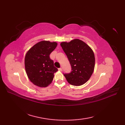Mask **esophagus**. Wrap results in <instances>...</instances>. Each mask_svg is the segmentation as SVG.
Segmentation results:
<instances>
[{
	"mask_svg": "<svg viewBox=\"0 0 125 125\" xmlns=\"http://www.w3.org/2000/svg\"><path fill=\"white\" fill-rule=\"evenodd\" d=\"M58 70H59L60 71H62V68H58Z\"/></svg>",
	"mask_w": 125,
	"mask_h": 125,
	"instance_id": "esophagus-1",
	"label": "esophagus"
}]
</instances>
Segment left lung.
<instances>
[{"mask_svg":"<svg viewBox=\"0 0 125 125\" xmlns=\"http://www.w3.org/2000/svg\"><path fill=\"white\" fill-rule=\"evenodd\" d=\"M60 45L71 66V73L63 74L68 82L74 86L84 84L92 75L95 66V56L92 50L79 39L68 43L63 42Z\"/></svg>","mask_w":125,"mask_h":125,"instance_id":"1","label":"left lung"}]
</instances>
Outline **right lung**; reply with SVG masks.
I'll list each match as a JSON object with an SVG mask.
<instances>
[{
    "label": "right lung",
    "mask_w": 125,
    "mask_h": 125,
    "mask_svg": "<svg viewBox=\"0 0 125 125\" xmlns=\"http://www.w3.org/2000/svg\"><path fill=\"white\" fill-rule=\"evenodd\" d=\"M55 42L42 41L35 44L25 55L24 64L26 73L30 80L39 87L50 85L58 69L54 66V62L50 57L56 48Z\"/></svg>",
    "instance_id": "add662e5"
}]
</instances>
